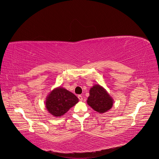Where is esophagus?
Returning a JSON list of instances; mask_svg holds the SVG:
<instances>
[{
	"mask_svg": "<svg viewBox=\"0 0 159 159\" xmlns=\"http://www.w3.org/2000/svg\"><path fill=\"white\" fill-rule=\"evenodd\" d=\"M78 98H79V99L80 101H83V99L82 95H80L78 96Z\"/></svg>",
	"mask_w": 159,
	"mask_h": 159,
	"instance_id": "esophagus-1",
	"label": "esophagus"
}]
</instances>
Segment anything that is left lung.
Masks as SVG:
<instances>
[{
  "mask_svg": "<svg viewBox=\"0 0 159 159\" xmlns=\"http://www.w3.org/2000/svg\"><path fill=\"white\" fill-rule=\"evenodd\" d=\"M87 102L97 112L105 113L112 107L113 100L103 87L95 84L89 91Z\"/></svg>",
  "mask_w": 159,
  "mask_h": 159,
  "instance_id": "left-lung-1",
  "label": "left lung"
}]
</instances>
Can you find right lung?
<instances>
[{
  "label": "right lung",
  "mask_w": 159,
  "mask_h": 159,
  "mask_svg": "<svg viewBox=\"0 0 159 159\" xmlns=\"http://www.w3.org/2000/svg\"><path fill=\"white\" fill-rule=\"evenodd\" d=\"M79 102L77 97L62 87L54 89L47 97L46 107L49 113L55 117L66 113Z\"/></svg>",
  "instance_id": "add662e5"
}]
</instances>
